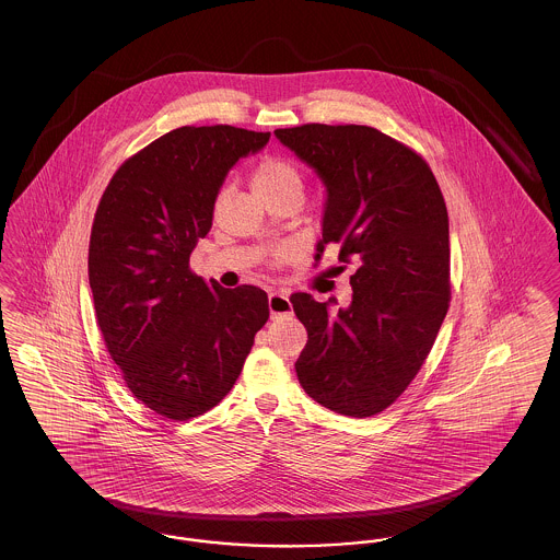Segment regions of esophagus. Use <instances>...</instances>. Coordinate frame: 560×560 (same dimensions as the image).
Instances as JSON below:
<instances>
[{
	"label": "esophagus",
	"instance_id": "esophagus-1",
	"mask_svg": "<svg viewBox=\"0 0 560 560\" xmlns=\"http://www.w3.org/2000/svg\"><path fill=\"white\" fill-rule=\"evenodd\" d=\"M268 311H270V317H272V319L283 317V315H290V313H292V302H290L288 293H268Z\"/></svg>",
	"mask_w": 560,
	"mask_h": 560
}]
</instances>
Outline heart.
Instances as JSON below:
<instances>
[{"label":"heart","mask_w":560,"mask_h":560,"mask_svg":"<svg viewBox=\"0 0 560 560\" xmlns=\"http://www.w3.org/2000/svg\"><path fill=\"white\" fill-rule=\"evenodd\" d=\"M256 195L267 201L277 197H302V174L293 161L285 158H265L252 174Z\"/></svg>","instance_id":"obj_1"}]
</instances>
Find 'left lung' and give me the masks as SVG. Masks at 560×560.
<instances>
[{
  "instance_id": "obj_1",
  "label": "left lung",
  "mask_w": 560,
  "mask_h": 560,
  "mask_svg": "<svg viewBox=\"0 0 560 560\" xmlns=\"http://www.w3.org/2000/svg\"><path fill=\"white\" fill-rule=\"evenodd\" d=\"M275 136L325 185L323 240L354 267L352 302L329 311L292 293L308 331L295 373L323 407L370 418L420 372L447 315L450 218L427 161L370 126L306 124Z\"/></svg>"
}]
</instances>
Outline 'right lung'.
Returning <instances> with one entry per match:
<instances>
[{"mask_svg": "<svg viewBox=\"0 0 560 560\" xmlns=\"http://www.w3.org/2000/svg\"><path fill=\"white\" fill-rule=\"evenodd\" d=\"M268 138L233 126L163 133L121 163L94 215L88 277L98 327L130 393L167 420L224 399L268 320L265 290L208 285L188 267L229 170Z\"/></svg>", "mask_w": 560, "mask_h": 560, "instance_id": "right-lung-1", "label": "right lung"}]
</instances>
